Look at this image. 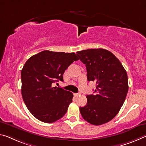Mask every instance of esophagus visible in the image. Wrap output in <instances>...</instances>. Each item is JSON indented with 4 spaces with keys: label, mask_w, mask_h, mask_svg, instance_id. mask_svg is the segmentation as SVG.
I'll use <instances>...</instances> for the list:
<instances>
[{
    "label": "esophagus",
    "mask_w": 146,
    "mask_h": 146,
    "mask_svg": "<svg viewBox=\"0 0 146 146\" xmlns=\"http://www.w3.org/2000/svg\"><path fill=\"white\" fill-rule=\"evenodd\" d=\"M80 96V94H74V96L75 97H78Z\"/></svg>",
    "instance_id": "esophagus-1"
}]
</instances>
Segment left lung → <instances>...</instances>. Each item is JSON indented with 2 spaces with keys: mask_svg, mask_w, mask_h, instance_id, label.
<instances>
[{
  "mask_svg": "<svg viewBox=\"0 0 146 146\" xmlns=\"http://www.w3.org/2000/svg\"><path fill=\"white\" fill-rule=\"evenodd\" d=\"M86 65L88 81L96 82L95 95H87V103L80 107L82 117L94 125L112 119L119 112L128 92V78L121 62L109 50L91 48L77 52Z\"/></svg>",
  "mask_w": 146,
  "mask_h": 146,
  "instance_id": "1",
  "label": "left lung"
}]
</instances>
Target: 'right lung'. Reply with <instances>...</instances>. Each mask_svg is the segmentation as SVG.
I'll list each match as a JSON object with an SVG mask.
<instances>
[{"label": "right lung", "mask_w": 146, "mask_h": 146, "mask_svg": "<svg viewBox=\"0 0 146 146\" xmlns=\"http://www.w3.org/2000/svg\"><path fill=\"white\" fill-rule=\"evenodd\" d=\"M78 58L74 52L43 50L31 56L21 70V94L27 107L41 121L50 123L68 110L73 94L53 83L64 81V71Z\"/></svg>", "instance_id": "add662e5"}]
</instances>
